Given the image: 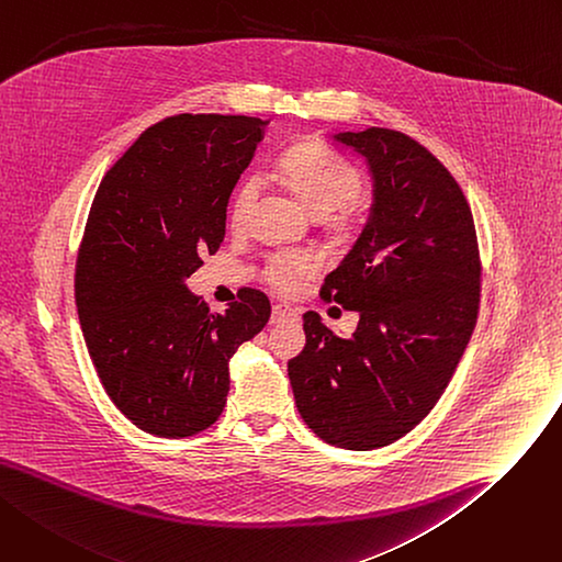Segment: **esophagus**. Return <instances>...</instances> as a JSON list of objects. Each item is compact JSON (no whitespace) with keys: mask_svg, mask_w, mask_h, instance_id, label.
<instances>
[{"mask_svg":"<svg viewBox=\"0 0 562 562\" xmlns=\"http://www.w3.org/2000/svg\"><path fill=\"white\" fill-rule=\"evenodd\" d=\"M289 318H295V310L284 305V303H278L273 305V312H271V325H278L282 321H289Z\"/></svg>","mask_w":562,"mask_h":562,"instance_id":"1","label":"esophagus"}]
</instances>
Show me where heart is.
Segmentation results:
<instances>
[{
    "label": "heart",
    "mask_w": 562,
    "mask_h": 562,
    "mask_svg": "<svg viewBox=\"0 0 562 562\" xmlns=\"http://www.w3.org/2000/svg\"><path fill=\"white\" fill-rule=\"evenodd\" d=\"M278 176L286 190L303 203L307 212L318 218L352 201L361 190L359 171L344 158L334 156L316 142H301L280 156ZM257 196V184L244 180L233 196L231 218L239 223ZM312 271V257L305 252H278L267 265V280L280 289L291 291L297 278Z\"/></svg>",
    "instance_id": "1"
}]
</instances>
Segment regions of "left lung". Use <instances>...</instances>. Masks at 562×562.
Returning a JSON list of instances; mask_svg holds the SVG:
<instances>
[{
    "instance_id": "8db88e82",
    "label": "left lung",
    "mask_w": 562,
    "mask_h": 562,
    "mask_svg": "<svg viewBox=\"0 0 562 562\" xmlns=\"http://www.w3.org/2000/svg\"><path fill=\"white\" fill-rule=\"evenodd\" d=\"M329 139L372 182L363 228L323 284L359 323L339 336L307 312L289 380L318 438L366 452L414 429L450 384L476 325L481 265L461 187L425 146L375 126Z\"/></svg>"
}]
</instances>
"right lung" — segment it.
<instances>
[{
	"label": "right lung",
	"instance_id": "add662e5",
	"mask_svg": "<svg viewBox=\"0 0 562 562\" xmlns=\"http://www.w3.org/2000/svg\"><path fill=\"white\" fill-rule=\"evenodd\" d=\"M269 122L178 115L139 135L97 190L77 307L99 380L142 431L184 438L221 416L231 359L271 316L241 289L223 314L187 286L226 235V210Z\"/></svg>",
	"mask_w": 562,
	"mask_h": 562
}]
</instances>
